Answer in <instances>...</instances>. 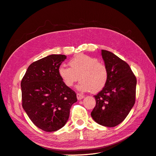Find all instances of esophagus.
Segmentation results:
<instances>
[{"label":"esophagus","instance_id":"34e87169","mask_svg":"<svg viewBox=\"0 0 156 156\" xmlns=\"http://www.w3.org/2000/svg\"><path fill=\"white\" fill-rule=\"evenodd\" d=\"M77 100H82L83 98H84V96L83 95V94H81L77 93Z\"/></svg>","mask_w":156,"mask_h":156}]
</instances>
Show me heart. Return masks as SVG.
<instances>
[{"instance_id":"1","label":"heart","mask_w":156,"mask_h":156,"mask_svg":"<svg viewBox=\"0 0 156 156\" xmlns=\"http://www.w3.org/2000/svg\"><path fill=\"white\" fill-rule=\"evenodd\" d=\"M69 67L60 65L58 73L66 86L72 87L79 82L77 88L81 92L97 93L105 87L108 81V72L106 66L98 59L84 54H78L71 58Z\"/></svg>"}]
</instances>
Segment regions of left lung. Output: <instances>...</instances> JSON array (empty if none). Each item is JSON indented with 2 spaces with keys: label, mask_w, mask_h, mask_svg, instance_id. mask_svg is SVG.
<instances>
[{
  "label": "left lung",
  "mask_w": 156,
  "mask_h": 156,
  "mask_svg": "<svg viewBox=\"0 0 156 156\" xmlns=\"http://www.w3.org/2000/svg\"><path fill=\"white\" fill-rule=\"evenodd\" d=\"M101 55L108 78L94 96L96 104L91 116L99 124L115 127L124 121L135 104L136 79L129 66L116 55L106 50H101Z\"/></svg>",
  "instance_id": "obj_1"
}]
</instances>
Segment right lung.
I'll use <instances>...</instances> for the list:
<instances>
[{"mask_svg":"<svg viewBox=\"0 0 156 156\" xmlns=\"http://www.w3.org/2000/svg\"><path fill=\"white\" fill-rule=\"evenodd\" d=\"M66 58L64 55H51L35 61L21 80L23 109L33 124L44 131L62 128L71 107L77 101L76 93L65 85L58 73Z\"/></svg>","mask_w":156,"mask_h":156,"instance_id":"1","label":"right lung"}]
</instances>
